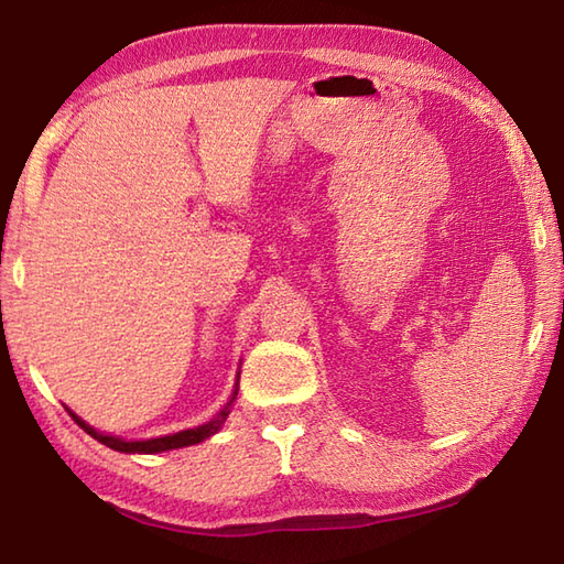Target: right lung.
Wrapping results in <instances>:
<instances>
[{"label":"right lung","mask_w":564,"mask_h":564,"mask_svg":"<svg viewBox=\"0 0 564 564\" xmlns=\"http://www.w3.org/2000/svg\"><path fill=\"white\" fill-rule=\"evenodd\" d=\"M238 395V380L234 386V395L228 403L221 408V413H218L214 420H208V423L198 425V427H188V431H181V433H174V435H164V437H151V441H123V437H113V435H104L99 431H94L91 425L84 423V420L79 415L72 417L79 423L84 431H87L94 441H99L101 445L111 447V451H119V453H144V455H154V453H164V451H176V447H186V445H196L206 441V437H212L214 433L221 431V425L226 423L228 413H231V405L234 400Z\"/></svg>","instance_id":"add662e5"}]
</instances>
